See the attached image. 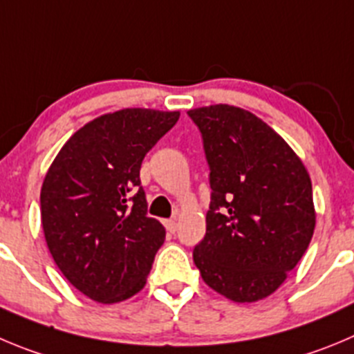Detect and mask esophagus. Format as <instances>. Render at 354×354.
<instances>
[{"instance_id":"esophagus-1","label":"esophagus","mask_w":354,"mask_h":354,"mask_svg":"<svg viewBox=\"0 0 354 354\" xmlns=\"http://www.w3.org/2000/svg\"><path fill=\"white\" fill-rule=\"evenodd\" d=\"M164 225H166L167 232H171V234H174V232H176V229H178V223H176V220H166V222H164Z\"/></svg>"}]
</instances>
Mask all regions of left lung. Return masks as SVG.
Wrapping results in <instances>:
<instances>
[{"mask_svg": "<svg viewBox=\"0 0 354 354\" xmlns=\"http://www.w3.org/2000/svg\"><path fill=\"white\" fill-rule=\"evenodd\" d=\"M188 117L203 134L213 190L194 262L220 295L234 302L266 299L311 243V178L290 145L243 108L213 104Z\"/></svg>", "mask_w": 354, "mask_h": 354, "instance_id": "8db88e82", "label": "left lung"}]
</instances>
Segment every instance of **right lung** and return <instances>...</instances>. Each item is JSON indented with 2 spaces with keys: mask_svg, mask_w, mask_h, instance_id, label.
<instances>
[{
  "mask_svg": "<svg viewBox=\"0 0 354 354\" xmlns=\"http://www.w3.org/2000/svg\"><path fill=\"white\" fill-rule=\"evenodd\" d=\"M180 111L125 108L101 115L64 143L43 180L41 225L66 279L115 304L147 285L166 229L147 214L141 162Z\"/></svg>",
  "mask_w": 354,
  "mask_h": 354,
  "instance_id": "add662e5",
  "label": "right lung"
}]
</instances>
